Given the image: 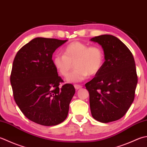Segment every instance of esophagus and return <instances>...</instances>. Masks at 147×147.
Wrapping results in <instances>:
<instances>
[{
  "instance_id": "34e87169",
  "label": "esophagus",
  "mask_w": 147,
  "mask_h": 147,
  "mask_svg": "<svg viewBox=\"0 0 147 147\" xmlns=\"http://www.w3.org/2000/svg\"><path fill=\"white\" fill-rule=\"evenodd\" d=\"M74 88H75L76 90H78V89H80L82 87V85H78V84H75V85H74Z\"/></svg>"
}]
</instances>
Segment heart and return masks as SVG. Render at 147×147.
<instances>
[{
    "mask_svg": "<svg viewBox=\"0 0 147 147\" xmlns=\"http://www.w3.org/2000/svg\"><path fill=\"white\" fill-rule=\"evenodd\" d=\"M105 62L102 48L98 45L89 46L80 41H73L65 47L64 55H56L53 64L60 75L67 77L74 63V69L67 78L69 82H79L89 74L94 76L101 69Z\"/></svg>",
    "mask_w": 147,
    "mask_h": 147,
    "instance_id": "heart-1",
    "label": "heart"
}]
</instances>
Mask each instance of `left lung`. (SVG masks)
Masks as SVG:
<instances>
[{"label":"left lung","mask_w":147,"mask_h":147,"mask_svg":"<svg viewBox=\"0 0 147 147\" xmlns=\"http://www.w3.org/2000/svg\"><path fill=\"white\" fill-rule=\"evenodd\" d=\"M90 40L101 45L105 58L100 71L85 84L92 115L102 123L115 121L124 116L134 99L138 76L134 57L124 43L112 35Z\"/></svg>","instance_id":"obj_1"}]
</instances>
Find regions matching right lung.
Returning <instances> with one entry per match:
<instances>
[{
  "mask_svg": "<svg viewBox=\"0 0 147 147\" xmlns=\"http://www.w3.org/2000/svg\"><path fill=\"white\" fill-rule=\"evenodd\" d=\"M67 40L37 37L17 52L10 81L14 100L31 121L56 125L67 118L75 89L64 81L55 68L52 55Z\"/></svg>",
  "mask_w": 147,
  "mask_h": 147,
  "instance_id": "right-lung-1",
  "label": "right lung"
}]
</instances>
